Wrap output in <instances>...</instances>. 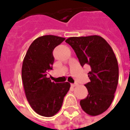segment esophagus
<instances>
[{
  "label": "esophagus",
  "instance_id": "34e87169",
  "mask_svg": "<svg viewBox=\"0 0 130 130\" xmlns=\"http://www.w3.org/2000/svg\"><path fill=\"white\" fill-rule=\"evenodd\" d=\"M78 85V84L77 83H75V84H71V86H72V87H75V86H76Z\"/></svg>",
  "mask_w": 130,
  "mask_h": 130
}]
</instances>
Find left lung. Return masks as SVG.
<instances>
[{
	"label": "left lung",
	"instance_id": "1",
	"mask_svg": "<svg viewBox=\"0 0 130 130\" xmlns=\"http://www.w3.org/2000/svg\"><path fill=\"white\" fill-rule=\"evenodd\" d=\"M73 48L82 67L89 65L90 82L85 84L88 94L80 101L82 109L93 116L106 111L114 98L118 83V65L113 49L98 35L72 37L65 40Z\"/></svg>",
	"mask_w": 130,
	"mask_h": 130
}]
</instances>
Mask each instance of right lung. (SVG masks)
I'll use <instances>...</instances> for the list:
<instances>
[{
	"instance_id": "1",
	"label": "right lung",
	"mask_w": 130,
	"mask_h": 130,
	"mask_svg": "<svg viewBox=\"0 0 130 130\" xmlns=\"http://www.w3.org/2000/svg\"><path fill=\"white\" fill-rule=\"evenodd\" d=\"M65 38L44 35L32 42L24 57L21 78L27 100L37 114L51 117L62 106L70 84L54 83L47 78L54 62L53 51Z\"/></svg>"
}]
</instances>
